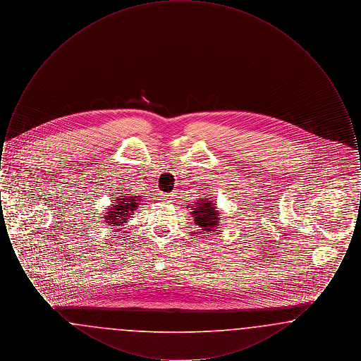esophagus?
<instances>
[{"label": "esophagus", "mask_w": 361, "mask_h": 361, "mask_svg": "<svg viewBox=\"0 0 361 361\" xmlns=\"http://www.w3.org/2000/svg\"><path fill=\"white\" fill-rule=\"evenodd\" d=\"M158 197H159V200H162V202H168V200H172L176 197V193L172 192V193H165V192H161V193H158Z\"/></svg>", "instance_id": "1"}]
</instances>
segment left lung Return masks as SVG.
I'll return each mask as SVG.
<instances>
[{
	"mask_svg": "<svg viewBox=\"0 0 361 361\" xmlns=\"http://www.w3.org/2000/svg\"><path fill=\"white\" fill-rule=\"evenodd\" d=\"M193 207L190 214H192V218L195 221V224H197L204 233H211V231H215L218 228L219 221H221V214L216 208L215 202L212 200H208V199H200L197 200L195 204H192Z\"/></svg>",
	"mask_w": 361,
	"mask_h": 361,
	"instance_id": "obj_1",
	"label": "left lung"
}]
</instances>
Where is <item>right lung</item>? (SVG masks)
<instances>
[{"label":"right lung","mask_w":361,"mask_h":361,"mask_svg":"<svg viewBox=\"0 0 361 361\" xmlns=\"http://www.w3.org/2000/svg\"><path fill=\"white\" fill-rule=\"evenodd\" d=\"M140 196L135 195H123L119 199L115 200L112 207L105 208L106 212L104 215V222L108 226H123L126 224L134 212H137V207L140 204Z\"/></svg>","instance_id":"right-lung-1"}]
</instances>
